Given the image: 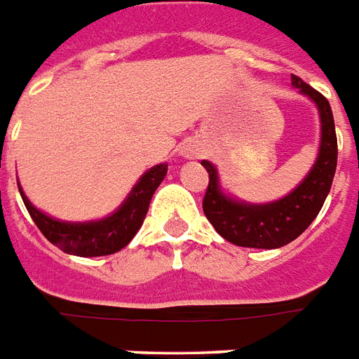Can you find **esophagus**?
Wrapping results in <instances>:
<instances>
[{
	"label": "esophagus",
	"instance_id": "34e87169",
	"mask_svg": "<svg viewBox=\"0 0 359 359\" xmlns=\"http://www.w3.org/2000/svg\"><path fill=\"white\" fill-rule=\"evenodd\" d=\"M200 148H198V146H194V144H185L182 148V156L183 157H198L200 156Z\"/></svg>",
	"mask_w": 359,
	"mask_h": 359
}]
</instances>
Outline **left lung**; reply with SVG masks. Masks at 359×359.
Wrapping results in <instances>:
<instances>
[{"instance_id": "8db88e82", "label": "left lung", "mask_w": 359, "mask_h": 359, "mask_svg": "<svg viewBox=\"0 0 359 359\" xmlns=\"http://www.w3.org/2000/svg\"><path fill=\"white\" fill-rule=\"evenodd\" d=\"M293 87L317 105L320 118V144L315 165L297 187L276 202L248 203L220 189L217 166L202 161L209 174L203 196V213L226 241L246 248H280L294 241L319 215L330 193L337 166V137L328 100L298 76H291Z\"/></svg>"}]
</instances>
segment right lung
Returning <instances> with one entry per match:
<instances>
[{
	"label": "right lung",
	"instance_id": "add662e5",
	"mask_svg": "<svg viewBox=\"0 0 359 359\" xmlns=\"http://www.w3.org/2000/svg\"><path fill=\"white\" fill-rule=\"evenodd\" d=\"M166 170H168L166 163L151 166L150 170H146L139 177V182L135 183L124 203L114 213L102 220H88V222H62L51 219L34 208L22 191L20 183L18 189L31 219L51 245L59 246L62 252L72 256H109L130 245V241L139 231L150 208L151 196L165 180Z\"/></svg>",
	"mask_w": 359,
	"mask_h": 359
}]
</instances>
